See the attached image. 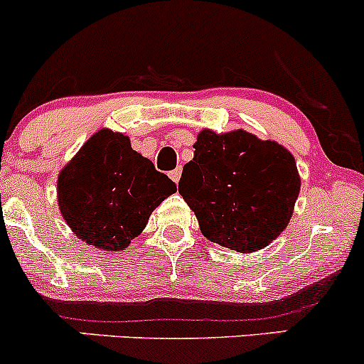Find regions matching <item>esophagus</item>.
<instances>
[{"mask_svg": "<svg viewBox=\"0 0 364 364\" xmlns=\"http://www.w3.org/2000/svg\"><path fill=\"white\" fill-rule=\"evenodd\" d=\"M181 175H182V170L181 168H175L173 171H170V178L175 183H177L178 181H181Z\"/></svg>", "mask_w": 364, "mask_h": 364, "instance_id": "34e87169", "label": "esophagus"}]
</instances>
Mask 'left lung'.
<instances>
[{"mask_svg":"<svg viewBox=\"0 0 364 364\" xmlns=\"http://www.w3.org/2000/svg\"><path fill=\"white\" fill-rule=\"evenodd\" d=\"M178 193L210 242L237 252L272 243L293 215L299 194L296 161L282 145L245 131H201Z\"/></svg>","mask_w":364,"mask_h":364,"instance_id":"8db88e82","label":"left lung"}]
</instances>
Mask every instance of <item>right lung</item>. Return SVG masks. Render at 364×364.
<instances>
[{
	"instance_id": "1",
	"label": "right lung",
	"mask_w": 364,
	"mask_h": 364,
	"mask_svg": "<svg viewBox=\"0 0 364 364\" xmlns=\"http://www.w3.org/2000/svg\"><path fill=\"white\" fill-rule=\"evenodd\" d=\"M177 191L129 138L101 129L66 164L58 181L63 217L78 238L107 250H124L144 231L152 210Z\"/></svg>"
}]
</instances>
